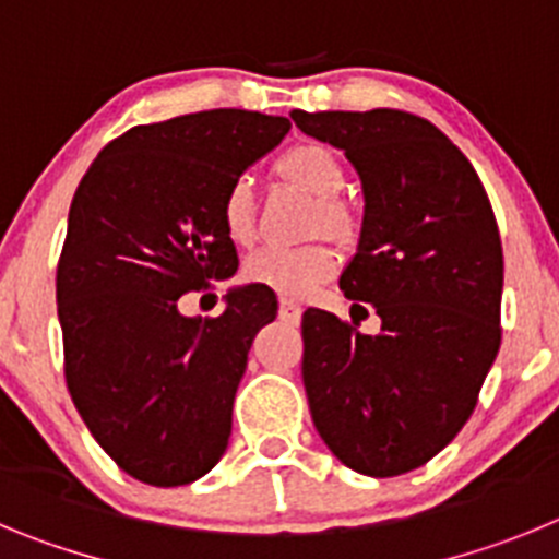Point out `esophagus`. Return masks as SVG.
<instances>
[{
  "instance_id": "esophagus-1",
  "label": "esophagus",
  "mask_w": 559,
  "mask_h": 559,
  "mask_svg": "<svg viewBox=\"0 0 559 559\" xmlns=\"http://www.w3.org/2000/svg\"><path fill=\"white\" fill-rule=\"evenodd\" d=\"M300 314H304L300 304H295V300H289V298H281L278 317L284 320V323H300Z\"/></svg>"
}]
</instances>
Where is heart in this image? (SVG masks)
Masks as SVG:
<instances>
[{
	"mask_svg": "<svg viewBox=\"0 0 559 559\" xmlns=\"http://www.w3.org/2000/svg\"><path fill=\"white\" fill-rule=\"evenodd\" d=\"M278 173L286 180L298 183L309 194L317 198L314 230L336 236V239H350L356 234V217L348 205L336 194L345 189L348 175L334 150L325 144H295L278 158ZM219 223L225 236L234 245H250L255 236V214H253V192L245 178L234 180L225 189L223 203H219ZM336 253L329 242H311L300 248H281L270 245L253 253L245 264V275L250 284L267 286V289L286 295V298H306L320 284L334 275Z\"/></svg>",
	"mask_w": 559,
	"mask_h": 559,
	"instance_id": "b5f03b06",
	"label": "heart"
}]
</instances>
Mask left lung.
<instances>
[{
    "label": "left lung",
    "instance_id": "1",
    "mask_svg": "<svg viewBox=\"0 0 559 559\" xmlns=\"http://www.w3.org/2000/svg\"><path fill=\"white\" fill-rule=\"evenodd\" d=\"M292 119L345 150L365 186L359 250L340 278L350 323L309 309L300 325L311 420L356 474H409L460 435L499 354L496 214L471 160L426 119L384 108ZM365 302L382 317L376 337L355 331Z\"/></svg>",
    "mask_w": 559,
    "mask_h": 559
}]
</instances>
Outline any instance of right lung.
<instances>
[{"mask_svg": "<svg viewBox=\"0 0 559 559\" xmlns=\"http://www.w3.org/2000/svg\"><path fill=\"white\" fill-rule=\"evenodd\" d=\"M289 128L239 108L135 124L74 192L55 281L63 376L94 440L144 485H189L225 454L248 350L278 304L242 286L194 320L178 300L236 273L219 203Z\"/></svg>", "mask_w": 559, "mask_h": 559, "instance_id": "obj_1", "label": "right lung"}]
</instances>
